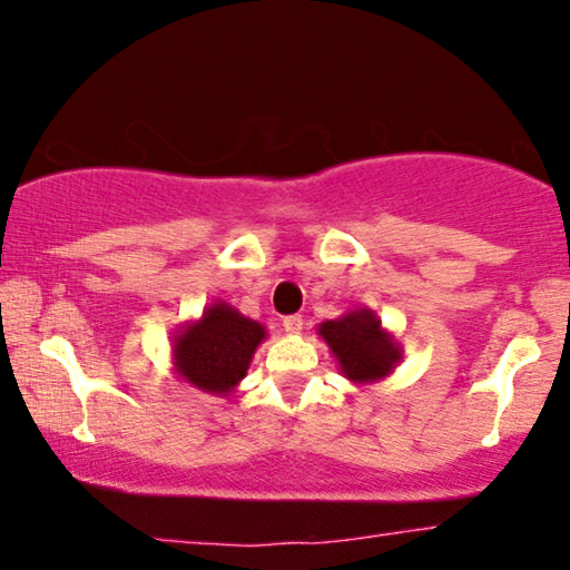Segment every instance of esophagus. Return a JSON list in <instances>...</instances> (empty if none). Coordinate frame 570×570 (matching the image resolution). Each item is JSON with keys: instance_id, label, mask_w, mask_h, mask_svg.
<instances>
[{"instance_id": "obj_1", "label": "esophagus", "mask_w": 570, "mask_h": 570, "mask_svg": "<svg viewBox=\"0 0 570 570\" xmlns=\"http://www.w3.org/2000/svg\"><path fill=\"white\" fill-rule=\"evenodd\" d=\"M283 326H285L287 334H301V330H303V316H298V314L285 316V318H283Z\"/></svg>"}]
</instances>
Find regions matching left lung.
Here are the masks:
<instances>
[{"mask_svg":"<svg viewBox=\"0 0 570 570\" xmlns=\"http://www.w3.org/2000/svg\"><path fill=\"white\" fill-rule=\"evenodd\" d=\"M318 334L337 357L342 376L353 384L384 379L402 361L400 345L371 308H357L334 322H324L318 326Z\"/></svg>","mask_w":570,"mask_h":570,"instance_id":"1","label":"left lung"}]
</instances>
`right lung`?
Returning a JSON list of instances; mask_svg holds the SVG:
<instances>
[{"label":"right lung","instance_id":"add662e5","mask_svg":"<svg viewBox=\"0 0 570 570\" xmlns=\"http://www.w3.org/2000/svg\"><path fill=\"white\" fill-rule=\"evenodd\" d=\"M267 330L228 303L217 301L174 337V365L186 384L228 396L246 376Z\"/></svg>","mask_w":570,"mask_h":570}]
</instances>
